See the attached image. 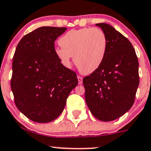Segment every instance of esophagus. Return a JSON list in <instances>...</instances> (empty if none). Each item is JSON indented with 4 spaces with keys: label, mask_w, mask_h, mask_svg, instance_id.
<instances>
[{
    "label": "esophagus",
    "mask_w": 151,
    "mask_h": 151,
    "mask_svg": "<svg viewBox=\"0 0 151 151\" xmlns=\"http://www.w3.org/2000/svg\"><path fill=\"white\" fill-rule=\"evenodd\" d=\"M77 79H78V83H79V84H81L83 82V77H81V76H77Z\"/></svg>",
    "instance_id": "34e87169"
}]
</instances>
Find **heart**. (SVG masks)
Listing matches in <instances>:
<instances>
[{"label": "heart", "mask_w": 151, "mask_h": 151, "mask_svg": "<svg viewBox=\"0 0 151 151\" xmlns=\"http://www.w3.org/2000/svg\"><path fill=\"white\" fill-rule=\"evenodd\" d=\"M62 48L55 50V55L67 68L74 64L83 74H90L102 65L108 50V39L103 30L99 28L72 29L59 39Z\"/></svg>", "instance_id": "obj_1"}]
</instances>
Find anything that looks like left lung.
I'll use <instances>...</instances> for the list:
<instances>
[{
  "label": "left lung",
  "mask_w": 151,
  "mask_h": 151,
  "mask_svg": "<svg viewBox=\"0 0 151 151\" xmlns=\"http://www.w3.org/2000/svg\"><path fill=\"white\" fill-rule=\"evenodd\" d=\"M108 39V50L100 68L83 79L87 106L96 118L115 120L134 103L139 84V61L133 46L113 27L96 24Z\"/></svg>",
  "instance_id": "1"
}]
</instances>
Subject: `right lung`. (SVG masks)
<instances>
[{
  "label": "right lung",
  "mask_w": 151,
  "mask_h": 151,
  "mask_svg": "<svg viewBox=\"0 0 151 151\" xmlns=\"http://www.w3.org/2000/svg\"><path fill=\"white\" fill-rule=\"evenodd\" d=\"M66 27H41L17 44L12 59L10 81L18 110L31 120L46 123L63 112L77 74L55 55L54 43Z\"/></svg>",
  "instance_id": "obj_1"
}]
</instances>
